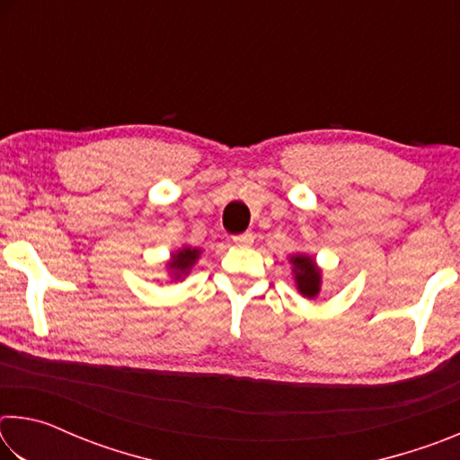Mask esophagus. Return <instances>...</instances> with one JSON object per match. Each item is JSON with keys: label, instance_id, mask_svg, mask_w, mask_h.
<instances>
[{"label": "esophagus", "instance_id": "1", "mask_svg": "<svg viewBox=\"0 0 460 460\" xmlns=\"http://www.w3.org/2000/svg\"><path fill=\"white\" fill-rule=\"evenodd\" d=\"M233 243L241 245V247L252 245L253 243V233L252 231H245V233H241V235H235V237H233Z\"/></svg>", "mask_w": 460, "mask_h": 460}]
</instances>
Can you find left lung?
Wrapping results in <instances>:
<instances>
[{
    "instance_id": "1",
    "label": "left lung",
    "mask_w": 460,
    "mask_h": 460,
    "mask_svg": "<svg viewBox=\"0 0 460 460\" xmlns=\"http://www.w3.org/2000/svg\"><path fill=\"white\" fill-rule=\"evenodd\" d=\"M292 261L298 290L308 296V298H314L318 294V288H321V271L314 266V261L310 258H305V255H298V258H294Z\"/></svg>"
}]
</instances>
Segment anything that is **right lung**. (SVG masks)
<instances>
[{"label": "right lung", "mask_w": 460, "mask_h": 460, "mask_svg": "<svg viewBox=\"0 0 460 460\" xmlns=\"http://www.w3.org/2000/svg\"><path fill=\"white\" fill-rule=\"evenodd\" d=\"M199 258V249H190L186 247L182 249V252H178L174 255V260L170 261V268H172L174 271H178V274H182V271L189 270L194 261H197Z\"/></svg>", "instance_id": "obj_1"}]
</instances>
